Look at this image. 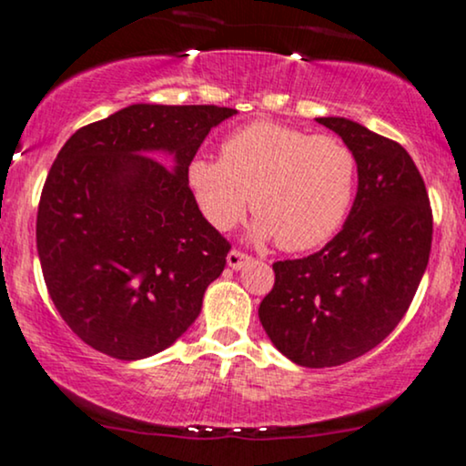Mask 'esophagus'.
Returning a JSON list of instances; mask_svg holds the SVG:
<instances>
[{"label":"esophagus","mask_w":466,"mask_h":466,"mask_svg":"<svg viewBox=\"0 0 466 466\" xmlns=\"http://www.w3.org/2000/svg\"><path fill=\"white\" fill-rule=\"evenodd\" d=\"M249 260H251L249 253H245V251H240V249H232V251L228 253V267L234 268V270L243 268Z\"/></svg>","instance_id":"esophagus-1"}]
</instances>
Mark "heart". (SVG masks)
<instances>
[{"instance_id": "b5f03b06", "label": "heart", "mask_w": 466, "mask_h": 466, "mask_svg": "<svg viewBox=\"0 0 466 466\" xmlns=\"http://www.w3.org/2000/svg\"><path fill=\"white\" fill-rule=\"evenodd\" d=\"M355 152L335 135L253 122L223 139L219 161L198 157L187 182L199 213L219 232L258 217L256 237L284 251L325 245L344 226L357 196Z\"/></svg>"}]
</instances>
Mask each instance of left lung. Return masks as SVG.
<instances>
[{
  "label": "left lung",
  "instance_id": "obj_1",
  "mask_svg": "<svg viewBox=\"0 0 466 466\" xmlns=\"http://www.w3.org/2000/svg\"><path fill=\"white\" fill-rule=\"evenodd\" d=\"M355 152L359 189L341 232L299 260L273 264L260 322L303 368H333L379 346L402 320L428 267L432 208L398 141L346 117H318Z\"/></svg>",
  "mask_w": 466,
  "mask_h": 466
}]
</instances>
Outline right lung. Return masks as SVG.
Returning <instances> with one entry per match:
<instances>
[{
  "mask_svg": "<svg viewBox=\"0 0 466 466\" xmlns=\"http://www.w3.org/2000/svg\"><path fill=\"white\" fill-rule=\"evenodd\" d=\"M234 114L139 103L79 128L57 152L40 193L38 258L53 305L94 350L157 355L199 316L232 245L199 213L187 169Z\"/></svg>",
  "mask_w": 466,
  "mask_h": 466,
  "instance_id": "1",
  "label": "right lung"
}]
</instances>
